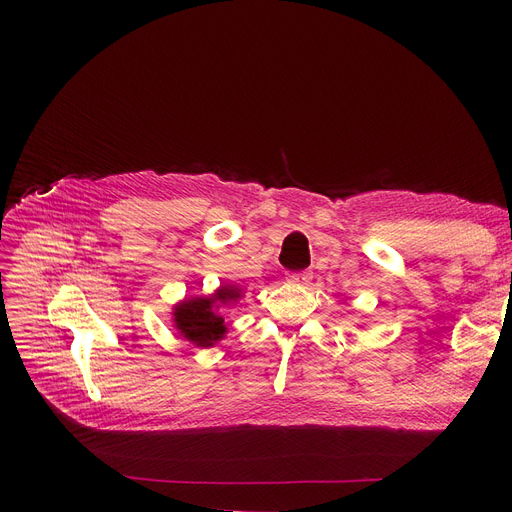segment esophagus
I'll return each instance as SVG.
<instances>
[{"instance_id": "1", "label": "esophagus", "mask_w": 512, "mask_h": 512, "mask_svg": "<svg viewBox=\"0 0 512 512\" xmlns=\"http://www.w3.org/2000/svg\"><path fill=\"white\" fill-rule=\"evenodd\" d=\"M309 280H311V274H309V272H292V274L286 276V282H288V284H299V286L309 284Z\"/></svg>"}]
</instances>
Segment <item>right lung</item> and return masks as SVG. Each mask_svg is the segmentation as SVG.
<instances>
[{
    "instance_id": "1",
    "label": "right lung",
    "mask_w": 512,
    "mask_h": 512,
    "mask_svg": "<svg viewBox=\"0 0 512 512\" xmlns=\"http://www.w3.org/2000/svg\"><path fill=\"white\" fill-rule=\"evenodd\" d=\"M240 299L242 288L220 284V288L205 297H191L176 303L172 309V324L184 340L197 348H211L228 334L220 309L230 307Z\"/></svg>"
}]
</instances>
